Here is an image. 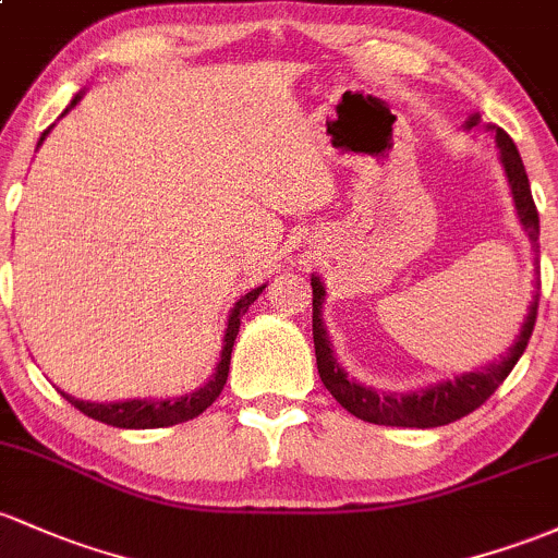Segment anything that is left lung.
I'll return each mask as SVG.
<instances>
[{
    "mask_svg": "<svg viewBox=\"0 0 558 558\" xmlns=\"http://www.w3.org/2000/svg\"><path fill=\"white\" fill-rule=\"evenodd\" d=\"M478 113L469 117L465 130L476 128ZM495 133V143L500 148V161L506 167L508 185H511L513 205H517V215L524 226L530 242L537 247V239H541V218H537L535 199H532L530 178H526L524 161L519 157L517 143L508 137L506 130L487 124ZM311 290H314V349H316V367H319L322 383L327 386V391L340 401V407L356 415L359 421L375 423V425H397V428H436V425H447L465 417L469 412L482 407L484 401L495 393V388L506 380L508 373L513 369V364L519 362V356L524 353L526 343H530V335L535 329L537 319V301L541 295L535 292L530 303V314H526L521 332L513 340V345L508 349L506 356L500 362L487 364V367H478L473 373H465L454 380L436 383V386L421 388V391L412 393H377L373 388L362 386V383L351 380L349 373L338 364L332 349H329L327 327L322 322V303H325V284L319 277H311ZM541 290V287H537Z\"/></svg>",
    "mask_w": 558,
    "mask_h": 558,
    "instance_id": "left-lung-1",
    "label": "left lung"
}]
</instances>
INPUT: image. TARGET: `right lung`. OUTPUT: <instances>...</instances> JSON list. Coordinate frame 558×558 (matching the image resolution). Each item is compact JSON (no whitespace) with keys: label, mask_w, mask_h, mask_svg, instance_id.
<instances>
[{"label":"right lung","mask_w":558,"mask_h":558,"mask_svg":"<svg viewBox=\"0 0 558 558\" xmlns=\"http://www.w3.org/2000/svg\"><path fill=\"white\" fill-rule=\"evenodd\" d=\"M82 100V93H76V98L71 100L69 109H74L76 104ZM65 109L63 113H69ZM61 113V117H63ZM50 130H45L39 137L37 146H41ZM266 290V284L255 287L250 290L247 295H242L236 301V305L231 308L229 314V327H226L223 335V351H220V362L215 367V373L202 388H196L194 393H185V397L178 399H130V401H113V404H95V401H82L69 397V393L61 391L63 399H69L71 404L76 407L80 412H85L87 417L93 421H100L106 425H113V428H167V425H175V423H185V421H194L196 415L207 410L215 399L220 397L223 391L226 380H229V364H231V351H233V340L239 335V325H242V316L247 314V308L257 301V295Z\"/></svg>","instance_id":"1"}]
</instances>
